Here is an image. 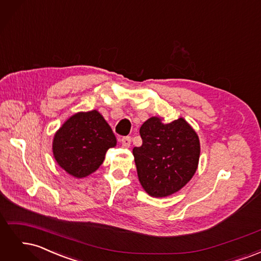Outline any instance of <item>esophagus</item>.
<instances>
[{"label": "esophagus", "instance_id": "obj_1", "mask_svg": "<svg viewBox=\"0 0 261 261\" xmlns=\"http://www.w3.org/2000/svg\"><path fill=\"white\" fill-rule=\"evenodd\" d=\"M121 143H122V146L124 148H129V146H130V138L129 137H123L121 139Z\"/></svg>", "mask_w": 261, "mask_h": 261}]
</instances>
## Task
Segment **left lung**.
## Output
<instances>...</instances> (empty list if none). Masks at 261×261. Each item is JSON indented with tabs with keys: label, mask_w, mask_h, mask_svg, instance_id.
<instances>
[{
	"label": "left lung",
	"mask_w": 261,
	"mask_h": 261,
	"mask_svg": "<svg viewBox=\"0 0 261 261\" xmlns=\"http://www.w3.org/2000/svg\"><path fill=\"white\" fill-rule=\"evenodd\" d=\"M143 145L133 149L138 179L145 192L162 198L180 191L198 168L199 137L183 117L164 123L152 116L139 129Z\"/></svg>",
	"instance_id": "left-lung-1"
}]
</instances>
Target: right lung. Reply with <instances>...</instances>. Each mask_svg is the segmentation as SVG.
<instances>
[{
    "label": "right lung",
    "mask_w": 261,
    "mask_h": 261,
    "mask_svg": "<svg viewBox=\"0 0 261 261\" xmlns=\"http://www.w3.org/2000/svg\"><path fill=\"white\" fill-rule=\"evenodd\" d=\"M116 138L102 114L92 110L68 117L54 134L52 151L57 163L69 175L83 178L103 163Z\"/></svg>",
    "instance_id": "obj_1"
}]
</instances>
